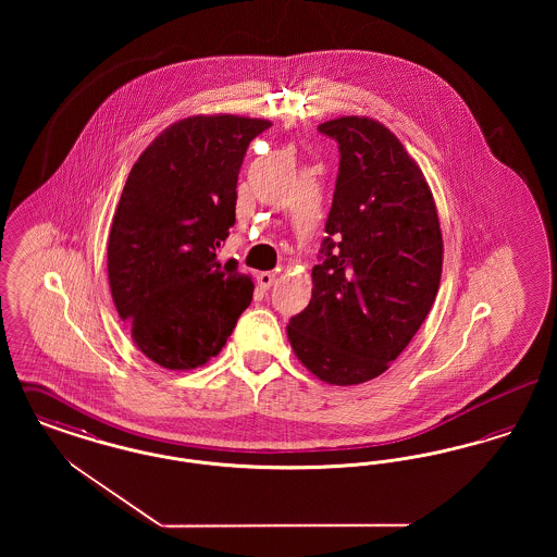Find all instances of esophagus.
Returning a JSON list of instances; mask_svg holds the SVG:
<instances>
[{"label": "esophagus", "mask_w": 557, "mask_h": 557, "mask_svg": "<svg viewBox=\"0 0 557 557\" xmlns=\"http://www.w3.org/2000/svg\"><path fill=\"white\" fill-rule=\"evenodd\" d=\"M275 271H261L259 275H257V282H259V286L263 288V290H269L271 286H273V282H275Z\"/></svg>", "instance_id": "esophagus-1"}]
</instances>
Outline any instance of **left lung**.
<instances>
[{
    "mask_svg": "<svg viewBox=\"0 0 557 557\" xmlns=\"http://www.w3.org/2000/svg\"><path fill=\"white\" fill-rule=\"evenodd\" d=\"M341 148L323 261L309 307L288 323L298 361L332 386L377 377L430 313L443 273V232L420 164L370 116L319 125Z\"/></svg>",
    "mask_w": 557,
    "mask_h": 557,
    "instance_id": "8db88e82",
    "label": "left lung"
}]
</instances>
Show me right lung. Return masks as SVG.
I'll return each instance as SVG.
<instances>
[{
  "label": "right lung",
  "instance_id": "1",
  "mask_svg": "<svg viewBox=\"0 0 557 557\" xmlns=\"http://www.w3.org/2000/svg\"><path fill=\"white\" fill-rule=\"evenodd\" d=\"M265 119L194 114L139 154L108 236V282L135 346L164 370L216 357L252 300V277L216 248L236 223V186Z\"/></svg>",
  "mask_w": 557,
  "mask_h": 557
}]
</instances>
